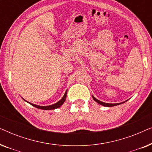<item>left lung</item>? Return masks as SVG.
I'll return each instance as SVG.
<instances>
[{
	"mask_svg": "<svg viewBox=\"0 0 152 152\" xmlns=\"http://www.w3.org/2000/svg\"><path fill=\"white\" fill-rule=\"evenodd\" d=\"M93 96V99H94V101L96 102L97 103H98L100 105H102L104 106V107H114V106H117V105H119V104H123L125 102H126L127 100L124 101V102H120V103H116V104H111V103H105V102H101L98 100V99L95 98V97L93 96V95H92Z\"/></svg>",
	"mask_w": 152,
	"mask_h": 152,
	"instance_id": "left-lung-1",
	"label": "left lung"
}]
</instances>
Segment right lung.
<instances>
[{"mask_svg": "<svg viewBox=\"0 0 152 152\" xmlns=\"http://www.w3.org/2000/svg\"><path fill=\"white\" fill-rule=\"evenodd\" d=\"M66 95H67V91H66L65 94L63 96V97L60 99L59 102H57V103L55 104H53L52 105H49V106H39V105H37V104H32V103H30V102H28V101L26 100H24L30 104L31 105L33 106V107L37 108V109H42V110H53V109H57V108H59L66 101Z\"/></svg>", "mask_w": 152, "mask_h": 152, "instance_id": "obj_1", "label": "right lung"}]
</instances>
